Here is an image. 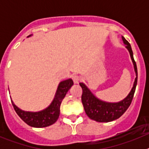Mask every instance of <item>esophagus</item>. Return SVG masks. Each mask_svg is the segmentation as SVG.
I'll return each mask as SVG.
<instances>
[{
    "label": "esophagus",
    "mask_w": 149,
    "mask_h": 149,
    "mask_svg": "<svg viewBox=\"0 0 149 149\" xmlns=\"http://www.w3.org/2000/svg\"><path fill=\"white\" fill-rule=\"evenodd\" d=\"M72 80H73L74 84H79V82L81 81V77L78 75H73L72 76Z\"/></svg>",
    "instance_id": "obj_1"
}]
</instances>
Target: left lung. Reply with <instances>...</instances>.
<instances>
[{
	"mask_svg": "<svg viewBox=\"0 0 149 149\" xmlns=\"http://www.w3.org/2000/svg\"><path fill=\"white\" fill-rule=\"evenodd\" d=\"M124 44L126 45V48L128 50L131 58L134 64V71L136 72V78L134 83V86L131 89V92L129 93L127 97L124 98L122 101L116 103H110L106 102L96 98L95 96L91 93V91L87 88V86L83 83H80V86H81L83 90L81 100L84 105V108L85 110L86 115L89 118L93 120L98 122H109L119 119L122 116L123 113L129 106L131 105L134 95L136 89V84H137V68H136V62L134 59L133 51L131 49V46L130 43L126 40L123 36H122Z\"/></svg>",
	"mask_w": 149,
	"mask_h": 149,
	"instance_id": "1",
	"label": "left lung"
}]
</instances>
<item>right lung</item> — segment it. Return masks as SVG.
<instances>
[{
	"label": "right lung",
	"mask_w": 149,
	"mask_h": 149,
	"mask_svg": "<svg viewBox=\"0 0 149 149\" xmlns=\"http://www.w3.org/2000/svg\"><path fill=\"white\" fill-rule=\"evenodd\" d=\"M30 35L29 36H30ZM74 84L72 79H68L61 81L56 89L54 98L51 104L45 110L39 112H27L21 110L13 103L12 104L14 110L18 116L27 124L28 125L33 127H45L53 125L58 119L60 113V104L65 96L68 91Z\"/></svg>",
	"instance_id": "1"
}]
</instances>
